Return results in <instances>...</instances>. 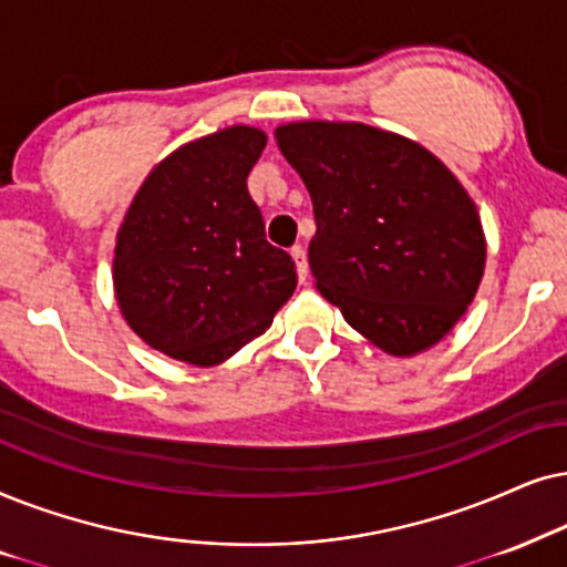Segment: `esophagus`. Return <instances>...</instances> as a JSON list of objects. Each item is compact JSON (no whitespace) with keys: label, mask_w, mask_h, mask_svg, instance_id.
Wrapping results in <instances>:
<instances>
[{"label":"esophagus","mask_w":567,"mask_h":567,"mask_svg":"<svg viewBox=\"0 0 567 567\" xmlns=\"http://www.w3.org/2000/svg\"><path fill=\"white\" fill-rule=\"evenodd\" d=\"M290 256L292 259H296V267H298V277H300V282H306V277H308V259H306V248L300 246V244H296L290 248Z\"/></svg>","instance_id":"34e87169"}]
</instances>
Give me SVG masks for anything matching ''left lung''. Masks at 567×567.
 Here are the masks:
<instances>
[{"label":"left lung","mask_w":567,"mask_h":567,"mask_svg":"<svg viewBox=\"0 0 567 567\" xmlns=\"http://www.w3.org/2000/svg\"><path fill=\"white\" fill-rule=\"evenodd\" d=\"M275 137L311 194L308 264L321 296L389 354L441 342L485 269L477 207L454 173L365 124L300 121Z\"/></svg>","instance_id":"8db88e82"}]
</instances>
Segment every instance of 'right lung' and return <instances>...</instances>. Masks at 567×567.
<instances>
[{
	"label": "right lung",
	"instance_id": "add662e5",
	"mask_svg": "<svg viewBox=\"0 0 567 567\" xmlns=\"http://www.w3.org/2000/svg\"><path fill=\"white\" fill-rule=\"evenodd\" d=\"M264 132L228 126L165 157L124 217L113 285L124 319L150 347L217 365L267 331L298 285L271 246L246 178Z\"/></svg>",
	"mask_w": 567,
	"mask_h": 567
}]
</instances>
